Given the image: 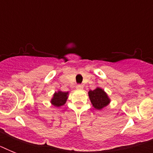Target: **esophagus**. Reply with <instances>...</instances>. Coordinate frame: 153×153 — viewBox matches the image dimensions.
<instances>
[{"instance_id":"34e87169","label":"esophagus","mask_w":153,"mask_h":153,"mask_svg":"<svg viewBox=\"0 0 153 153\" xmlns=\"http://www.w3.org/2000/svg\"><path fill=\"white\" fill-rule=\"evenodd\" d=\"M83 88V86L82 84H78L76 86V89H79V90H81V89Z\"/></svg>"}]
</instances>
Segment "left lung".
<instances>
[{"label": "left lung", "instance_id": "obj_1", "mask_svg": "<svg viewBox=\"0 0 153 153\" xmlns=\"http://www.w3.org/2000/svg\"><path fill=\"white\" fill-rule=\"evenodd\" d=\"M89 98L93 106L97 109H102L109 103V98L102 89L96 88L89 91Z\"/></svg>", "mask_w": 153, "mask_h": 153}]
</instances>
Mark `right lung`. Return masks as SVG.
Returning a JSON list of instances; mask_svg holds the SVG:
<instances>
[{"instance_id": "right-lung-1", "label": "right lung", "mask_w": 153, "mask_h": 153, "mask_svg": "<svg viewBox=\"0 0 153 153\" xmlns=\"http://www.w3.org/2000/svg\"><path fill=\"white\" fill-rule=\"evenodd\" d=\"M67 95H68V92H62V91L55 92L51 101V104L57 107H59L62 105H64L67 102V98H68Z\"/></svg>"}]
</instances>
